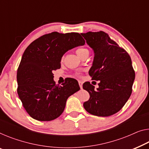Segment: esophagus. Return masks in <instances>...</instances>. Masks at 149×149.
Masks as SVG:
<instances>
[{"label":"esophagus","instance_id":"1","mask_svg":"<svg viewBox=\"0 0 149 149\" xmlns=\"http://www.w3.org/2000/svg\"><path fill=\"white\" fill-rule=\"evenodd\" d=\"M78 83H79V87H80V88H82V85H83V82H82L81 81H79Z\"/></svg>","mask_w":149,"mask_h":149}]
</instances>
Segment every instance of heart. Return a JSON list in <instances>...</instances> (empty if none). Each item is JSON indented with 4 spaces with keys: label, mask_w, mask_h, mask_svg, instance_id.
Wrapping results in <instances>:
<instances>
[{
    "label": "heart",
    "mask_w": 149,
    "mask_h": 149,
    "mask_svg": "<svg viewBox=\"0 0 149 149\" xmlns=\"http://www.w3.org/2000/svg\"><path fill=\"white\" fill-rule=\"evenodd\" d=\"M85 53H89L88 49L86 48H79L76 50V53L79 57H80L81 55H83Z\"/></svg>",
    "instance_id": "obj_1"
}]
</instances>
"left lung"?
I'll return each mask as SVG.
<instances>
[{
  "label": "left lung",
  "mask_w": 149,
  "mask_h": 149,
  "mask_svg": "<svg viewBox=\"0 0 149 149\" xmlns=\"http://www.w3.org/2000/svg\"><path fill=\"white\" fill-rule=\"evenodd\" d=\"M81 35L94 53L89 75L100 81L96 90L89 81L83 84L90 96L84 107L94 116H111L121 110L131 95L135 78L131 58L105 32Z\"/></svg>",
  "instance_id": "8db88e82"
}]
</instances>
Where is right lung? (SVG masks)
<instances>
[{
	"instance_id": "right-lung-1",
	"label": "right lung",
	"mask_w": 149,
	"mask_h": 149,
	"mask_svg": "<svg viewBox=\"0 0 149 149\" xmlns=\"http://www.w3.org/2000/svg\"><path fill=\"white\" fill-rule=\"evenodd\" d=\"M78 33L52 32L35 40L23 53L17 70V93L31 117L50 121L63 113L66 101L78 91L76 79L70 78L62 86L55 84L53 71L61 68L63 55L84 45Z\"/></svg>"
}]
</instances>
